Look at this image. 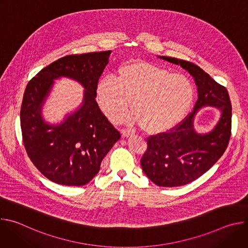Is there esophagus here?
Segmentation results:
<instances>
[{"label":"esophagus","mask_w":248,"mask_h":248,"mask_svg":"<svg viewBox=\"0 0 248 248\" xmlns=\"http://www.w3.org/2000/svg\"><path fill=\"white\" fill-rule=\"evenodd\" d=\"M134 134V132L132 131V130H130V129H124L123 131H122V135H123V137H129V136H131V135H133Z\"/></svg>","instance_id":"1"}]
</instances>
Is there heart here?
Instances as JSON below:
<instances>
[{"label": "heart", "mask_w": 248, "mask_h": 248, "mask_svg": "<svg viewBox=\"0 0 248 248\" xmlns=\"http://www.w3.org/2000/svg\"><path fill=\"white\" fill-rule=\"evenodd\" d=\"M97 101L112 122H121L130 107V123L145 131L160 133L178 124L194 101V87L182 74H170L160 65L132 61L119 66L116 78L103 77L96 87Z\"/></svg>", "instance_id": "heart-1"}]
</instances>
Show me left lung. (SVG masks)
<instances>
[{
	"mask_svg": "<svg viewBox=\"0 0 248 248\" xmlns=\"http://www.w3.org/2000/svg\"><path fill=\"white\" fill-rule=\"evenodd\" d=\"M158 58L188 72L198 93L192 113L178 127L148 138L147 150L140 161L152 183L174 187L195 181L222 157L231 136L232 104L228 90L198 65L176 58ZM208 107L218 109L220 118L211 131L200 134L195 129L194 120L200 109Z\"/></svg>",
	"mask_w": 248,
	"mask_h": 248,
	"instance_id": "8db88e82",
	"label": "left lung"
}]
</instances>
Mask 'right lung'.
<instances>
[{
    "instance_id": "right-lung-1",
    "label": "right lung",
    "mask_w": 248,
    "mask_h": 248,
    "mask_svg": "<svg viewBox=\"0 0 248 248\" xmlns=\"http://www.w3.org/2000/svg\"><path fill=\"white\" fill-rule=\"evenodd\" d=\"M111 54L104 51L61 58L43 68L25 88L20 125L27 155L42 174L58 185L88 184L121 138L96 102L97 83ZM62 77L85 88L83 102L62 122L50 124L43 117V106L54 80Z\"/></svg>"
}]
</instances>
